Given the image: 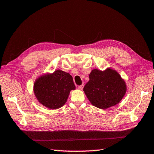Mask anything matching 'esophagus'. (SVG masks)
Here are the masks:
<instances>
[{
	"instance_id": "obj_1",
	"label": "esophagus",
	"mask_w": 154,
	"mask_h": 154,
	"mask_svg": "<svg viewBox=\"0 0 154 154\" xmlns=\"http://www.w3.org/2000/svg\"><path fill=\"white\" fill-rule=\"evenodd\" d=\"M83 86H84V85H79V86L77 87V88H78V89H79V90H82V89H83Z\"/></svg>"
}]
</instances>
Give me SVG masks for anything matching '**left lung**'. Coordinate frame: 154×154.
I'll use <instances>...</instances> for the list:
<instances>
[{
    "instance_id": "obj_1",
    "label": "left lung",
    "mask_w": 154,
    "mask_h": 154,
    "mask_svg": "<svg viewBox=\"0 0 154 154\" xmlns=\"http://www.w3.org/2000/svg\"><path fill=\"white\" fill-rule=\"evenodd\" d=\"M89 81L83 88L87 97L93 105L102 109L115 106L121 101L127 91L125 81L116 70L93 69Z\"/></svg>"
}]
</instances>
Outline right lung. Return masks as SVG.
Wrapping results in <instances>:
<instances>
[{"instance_id": "right-lung-1", "label": "right lung", "mask_w": 154, "mask_h": 154, "mask_svg": "<svg viewBox=\"0 0 154 154\" xmlns=\"http://www.w3.org/2000/svg\"><path fill=\"white\" fill-rule=\"evenodd\" d=\"M75 89L71 75L61 70L43 75L35 81L33 91L38 101L51 109L61 107L71 90Z\"/></svg>"}]
</instances>
